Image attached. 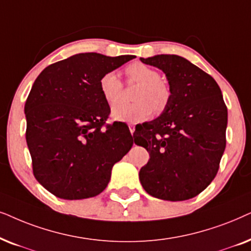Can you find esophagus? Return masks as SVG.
Segmentation results:
<instances>
[{"mask_svg":"<svg viewBox=\"0 0 251 251\" xmlns=\"http://www.w3.org/2000/svg\"><path fill=\"white\" fill-rule=\"evenodd\" d=\"M128 127H129V132H131V134L133 135V133H134V131H135V127L133 125H129Z\"/></svg>","mask_w":251,"mask_h":251,"instance_id":"esophagus-1","label":"esophagus"}]
</instances>
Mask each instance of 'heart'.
<instances>
[{"mask_svg": "<svg viewBox=\"0 0 251 251\" xmlns=\"http://www.w3.org/2000/svg\"><path fill=\"white\" fill-rule=\"evenodd\" d=\"M128 78L138 82L134 93L136 102L118 103L111 110L113 119L126 123H138L148 119L152 109L159 112L168 105L170 89L160 80L159 73L142 63H133L126 69ZM123 85L116 72H106L100 79V91L109 104H115L122 95Z\"/></svg>", "mask_w": 251, "mask_h": 251, "instance_id": "1", "label": "heart"}]
</instances>
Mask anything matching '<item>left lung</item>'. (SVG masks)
<instances>
[{
	"label": "left lung",
	"instance_id": "obj_1",
	"mask_svg": "<svg viewBox=\"0 0 251 251\" xmlns=\"http://www.w3.org/2000/svg\"><path fill=\"white\" fill-rule=\"evenodd\" d=\"M140 61L162 70L170 86V100L160 116L134 132L135 145L150 155L140 170V181L153 198L193 199L215 179L226 147L227 108L222 91L211 75L181 56Z\"/></svg>",
	"mask_w": 251,
	"mask_h": 251
}]
</instances>
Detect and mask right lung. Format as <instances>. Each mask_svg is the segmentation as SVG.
<instances>
[{"label":"right lung","instance_id":"obj_1","mask_svg":"<svg viewBox=\"0 0 251 251\" xmlns=\"http://www.w3.org/2000/svg\"><path fill=\"white\" fill-rule=\"evenodd\" d=\"M133 58L76 53L47 66L33 83L25 103L26 142L35 179L57 198L99 195L132 148L125 126L103 128L110 108L100 79Z\"/></svg>","mask_w":251,"mask_h":251}]
</instances>
